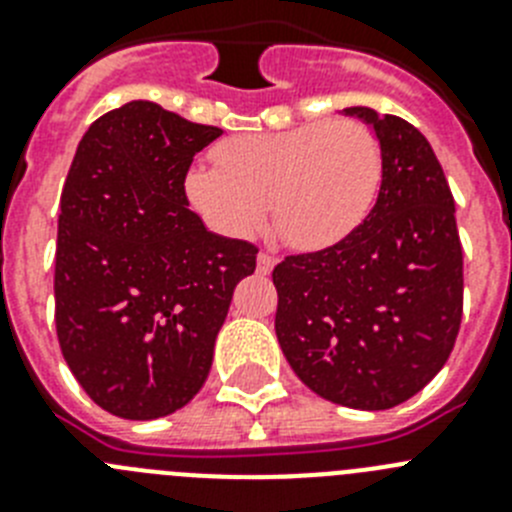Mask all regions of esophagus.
I'll list each match as a JSON object with an SVG mask.
<instances>
[{
    "mask_svg": "<svg viewBox=\"0 0 512 512\" xmlns=\"http://www.w3.org/2000/svg\"><path fill=\"white\" fill-rule=\"evenodd\" d=\"M256 264H259V274H269V271L274 269V264H277V259H274L271 253L261 251L259 259H256Z\"/></svg>",
    "mask_w": 512,
    "mask_h": 512,
    "instance_id": "1",
    "label": "esophagus"
}]
</instances>
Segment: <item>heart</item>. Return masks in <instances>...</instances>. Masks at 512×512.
Segmentation results:
<instances>
[{
  "mask_svg": "<svg viewBox=\"0 0 512 512\" xmlns=\"http://www.w3.org/2000/svg\"><path fill=\"white\" fill-rule=\"evenodd\" d=\"M217 166H197L189 197L217 228L248 235L274 210L289 246L323 251L346 241L377 202L382 146L356 120H315L277 133H246L215 148Z\"/></svg>",
  "mask_w": 512,
  "mask_h": 512,
  "instance_id": "heart-1",
  "label": "heart"
}]
</instances>
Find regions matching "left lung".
Instances as JSON below:
<instances>
[{
	"instance_id": "1",
	"label": "left lung",
	"mask_w": 512,
	"mask_h": 512,
	"mask_svg": "<svg viewBox=\"0 0 512 512\" xmlns=\"http://www.w3.org/2000/svg\"><path fill=\"white\" fill-rule=\"evenodd\" d=\"M382 146L377 205L346 241L274 266L279 346L315 395L390 410L449 361L464 310V253L431 143L397 115L348 107Z\"/></svg>"
}]
</instances>
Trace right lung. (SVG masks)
Wrapping results in <instances>:
<instances>
[{
  "instance_id": "obj_1",
  "label": "right lung",
  "mask_w": 512,
  "mask_h": 512,
  "mask_svg": "<svg viewBox=\"0 0 512 512\" xmlns=\"http://www.w3.org/2000/svg\"><path fill=\"white\" fill-rule=\"evenodd\" d=\"M223 130L153 102L89 125L61 192L56 333L76 382L117 418L184 408L212 366L235 284L259 248L189 210L194 153Z\"/></svg>"
}]
</instances>
